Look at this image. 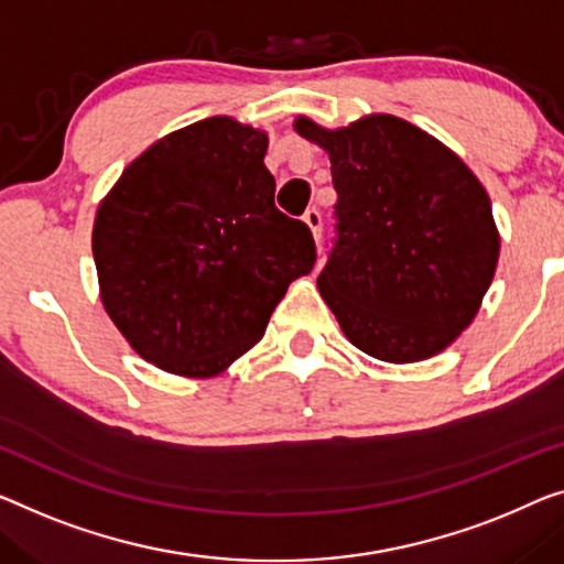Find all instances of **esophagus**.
Masks as SVG:
<instances>
[{
  "label": "esophagus",
  "instance_id": "obj_1",
  "mask_svg": "<svg viewBox=\"0 0 564 564\" xmlns=\"http://www.w3.org/2000/svg\"><path fill=\"white\" fill-rule=\"evenodd\" d=\"M304 223L308 225V230L314 232V238L318 240V235H322V213H318L316 207H308L304 213Z\"/></svg>",
  "mask_w": 564,
  "mask_h": 564
}]
</instances>
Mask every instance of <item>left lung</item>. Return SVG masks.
<instances>
[{"instance_id": "left-lung-1", "label": "left lung", "mask_w": 564, "mask_h": 564, "mask_svg": "<svg viewBox=\"0 0 564 564\" xmlns=\"http://www.w3.org/2000/svg\"><path fill=\"white\" fill-rule=\"evenodd\" d=\"M301 137L332 162L336 240L318 293L347 339L382 362L438 355L474 322L499 263L491 199L476 174L390 113Z\"/></svg>"}]
</instances>
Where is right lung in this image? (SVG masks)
I'll list each match as a JSON object with an SVG mask.
<instances>
[{
    "label": "right lung",
    "mask_w": 564,
    "mask_h": 564,
    "mask_svg": "<svg viewBox=\"0 0 564 564\" xmlns=\"http://www.w3.org/2000/svg\"><path fill=\"white\" fill-rule=\"evenodd\" d=\"M265 149V131L213 116L151 144L98 205L100 301L164 372L220 375L314 268L308 225L275 207Z\"/></svg>",
    "instance_id": "1"
}]
</instances>
